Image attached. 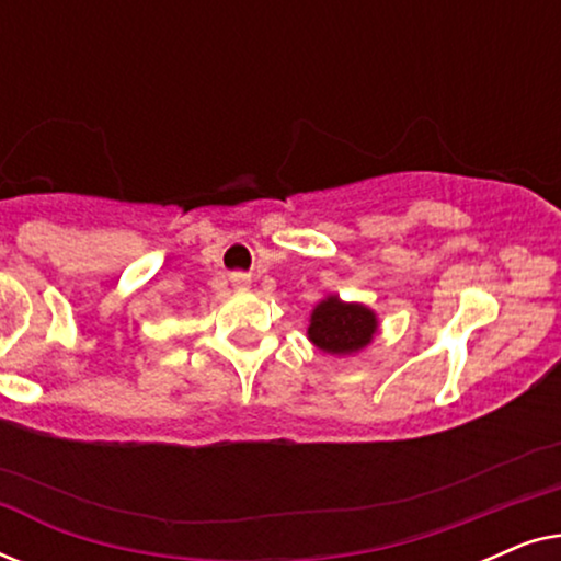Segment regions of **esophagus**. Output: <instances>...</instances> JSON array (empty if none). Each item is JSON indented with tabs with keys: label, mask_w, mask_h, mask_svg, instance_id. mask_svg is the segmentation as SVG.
I'll list each match as a JSON object with an SVG mask.
<instances>
[{
	"label": "esophagus",
	"mask_w": 561,
	"mask_h": 561,
	"mask_svg": "<svg viewBox=\"0 0 561 561\" xmlns=\"http://www.w3.org/2000/svg\"><path fill=\"white\" fill-rule=\"evenodd\" d=\"M232 286L240 288V290H248L250 288V278H248V275L237 273V275H232Z\"/></svg>",
	"instance_id": "esophagus-1"
}]
</instances>
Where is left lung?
Returning <instances> with one entry per match:
<instances>
[{
	"instance_id": "8db88e82",
	"label": "left lung",
	"mask_w": 561,
	"mask_h": 561,
	"mask_svg": "<svg viewBox=\"0 0 561 561\" xmlns=\"http://www.w3.org/2000/svg\"><path fill=\"white\" fill-rule=\"evenodd\" d=\"M378 329V313L370 306L342 301L336 294H329L311 309L306 336L324 355L347 357L357 355L367 344H373Z\"/></svg>"
}]
</instances>
